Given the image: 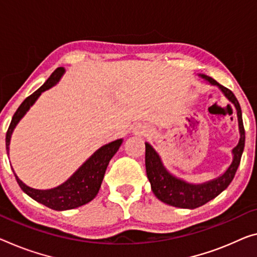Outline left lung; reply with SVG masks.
I'll list each match as a JSON object with an SVG mask.
<instances>
[{
    "label": "left lung",
    "mask_w": 257,
    "mask_h": 257,
    "mask_svg": "<svg viewBox=\"0 0 257 257\" xmlns=\"http://www.w3.org/2000/svg\"><path fill=\"white\" fill-rule=\"evenodd\" d=\"M204 80L210 82L211 85H216L222 89L224 95L234 104L236 109V115H238L239 121V131H240V140L236 147L232 151L233 153V161L228 169L225 171L223 176L218 177L208 183L201 185L188 184L186 181L180 180L167 171V169L162 164L159 154L155 152L148 142H146V171L147 177L151 181L152 189L154 194L162 202L170 204V206L185 208V209H195L209 201L215 199L219 195L231 181L233 180L236 170L240 164L241 155L244 148V128L242 123V113L241 108L234 94L224 86L219 85L215 79L208 76H201Z\"/></svg>",
    "instance_id": "8db88e82"
}]
</instances>
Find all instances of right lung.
I'll return each mask as SVG.
<instances>
[{
	"label": "right lung",
	"instance_id": "1",
	"mask_svg": "<svg viewBox=\"0 0 257 257\" xmlns=\"http://www.w3.org/2000/svg\"><path fill=\"white\" fill-rule=\"evenodd\" d=\"M63 73H64V69L57 68L51 73L48 80L38 90H35L33 94L27 96L23 101V103L19 105V108L16 110L6 136V147L8 155H9L10 138L16 125L21 120V118L25 115L27 110L30 109V106L34 103L35 100L41 95V93L45 92L46 89L53 87L60 80ZM121 142H123V140L118 139L101 147L64 184H62L61 186L56 188L47 189V191L31 188L26 186L15 175L16 180H17L19 186L27 195H30L32 199L38 201V202L45 204L46 207L54 209V210H69V209L84 206V204L88 203L89 201H92L96 196L98 189L101 187L102 180H103L106 167H108L112 156L119 149Z\"/></svg>",
	"mask_w": 257,
	"mask_h": 257
}]
</instances>
